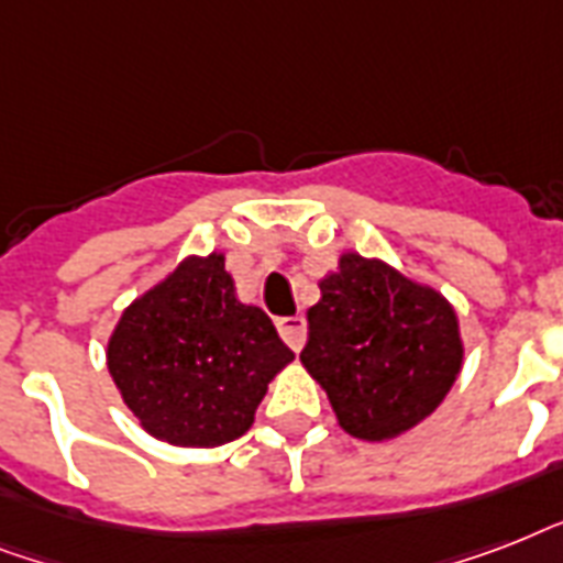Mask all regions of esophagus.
<instances>
[{"label":"esophagus","mask_w":563,"mask_h":563,"mask_svg":"<svg viewBox=\"0 0 563 563\" xmlns=\"http://www.w3.org/2000/svg\"><path fill=\"white\" fill-rule=\"evenodd\" d=\"M277 330H280L283 342L289 344L291 351L298 353L307 342V318L303 316H286V318H277Z\"/></svg>","instance_id":"esophagus-1"}]
</instances>
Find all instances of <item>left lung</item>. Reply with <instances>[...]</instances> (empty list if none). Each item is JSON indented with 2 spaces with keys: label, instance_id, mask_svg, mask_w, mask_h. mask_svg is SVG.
I'll use <instances>...</instances> for the list:
<instances>
[{
  "label": "left lung",
  "instance_id": "1",
  "mask_svg": "<svg viewBox=\"0 0 563 563\" xmlns=\"http://www.w3.org/2000/svg\"><path fill=\"white\" fill-rule=\"evenodd\" d=\"M307 321L300 362L330 397L339 427L362 441H388L418 427L462 371L450 300L383 260L342 254Z\"/></svg>",
  "mask_w": 563,
  "mask_h": 563
}]
</instances>
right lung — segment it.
<instances>
[{
  "mask_svg": "<svg viewBox=\"0 0 563 563\" xmlns=\"http://www.w3.org/2000/svg\"><path fill=\"white\" fill-rule=\"evenodd\" d=\"M295 353L272 318L236 298L224 254L187 256L122 312L108 371L140 427L175 446L245 435Z\"/></svg>",
  "mask_w": 563,
  "mask_h": 563,
  "instance_id": "right-lung-1",
  "label": "right lung"
}]
</instances>
